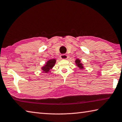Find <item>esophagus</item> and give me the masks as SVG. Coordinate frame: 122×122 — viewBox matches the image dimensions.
<instances>
[{
    "label": "esophagus",
    "mask_w": 122,
    "mask_h": 122,
    "mask_svg": "<svg viewBox=\"0 0 122 122\" xmlns=\"http://www.w3.org/2000/svg\"><path fill=\"white\" fill-rule=\"evenodd\" d=\"M60 57H61V59H67L68 56H67V55H66V54H62V55H61V56H60Z\"/></svg>",
    "instance_id": "1"
}]
</instances>
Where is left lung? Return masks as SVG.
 <instances>
[{
  "mask_svg": "<svg viewBox=\"0 0 122 122\" xmlns=\"http://www.w3.org/2000/svg\"><path fill=\"white\" fill-rule=\"evenodd\" d=\"M76 65H77L80 68V69H83V68H84V67H83V66H82V64L80 63V61L79 59H76Z\"/></svg>",
  "mask_w": 122,
  "mask_h": 122,
  "instance_id": "obj_1",
  "label": "left lung"
}]
</instances>
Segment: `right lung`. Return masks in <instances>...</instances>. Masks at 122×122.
I'll list each match as a JSON object with an SVG mask.
<instances>
[{
	"mask_svg": "<svg viewBox=\"0 0 122 122\" xmlns=\"http://www.w3.org/2000/svg\"><path fill=\"white\" fill-rule=\"evenodd\" d=\"M56 63V60L55 59H52L49 60V61H47L46 65L42 68L43 71L45 73H48L50 71V70L52 69V67L55 65Z\"/></svg>",
	"mask_w": 122,
	"mask_h": 122,
	"instance_id": "obj_1",
	"label": "right lung"
}]
</instances>
